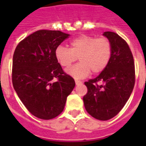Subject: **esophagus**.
Instances as JSON below:
<instances>
[{
  "label": "esophagus",
  "instance_id": "34e87169",
  "mask_svg": "<svg viewBox=\"0 0 146 146\" xmlns=\"http://www.w3.org/2000/svg\"><path fill=\"white\" fill-rule=\"evenodd\" d=\"M75 83H76V85H79V84H82V81L78 80H75Z\"/></svg>",
  "mask_w": 146,
  "mask_h": 146
}]
</instances>
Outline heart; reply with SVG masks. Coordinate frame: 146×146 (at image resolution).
I'll list each match as a JSON object with an SVG mask.
<instances>
[{"mask_svg": "<svg viewBox=\"0 0 146 146\" xmlns=\"http://www.w3.org/2000/svg\"><path fill=\"white\" fill-rule=\"evenodd\" d=\"M112 54V45L106 37L81 35L70 41V48L58 45L54 57L61 66L68 68L79 58L80 62L66 70L75 79L85 78L92 73H99L106 68Z\"/></svg>", "mask_w": 146, "mask_h": 146, "instance_id": "obj_1", "label": "heart"}]
</instances>
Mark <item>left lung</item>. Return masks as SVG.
I'll list each match as a JSON object with an SVG mask.
<instances>
[{
    "label": "left lung",
    "instance_id": "8db88e82",
    "mask_svg": "<svg viewBox=\"0 0 146 146\" xmlns=\"http://www.w3.org/2000/svg\"><path fill=\"white\" fill-rule=\"evenodd\" d=\"M112 45L106 68L95 79L84 83L88 93L83 100L94 118L108 120L117 115L131 96L135 82L134 58L127 43L117 33L105 32Z\"/></svg>",
    "mask_w": 146,
    "mask_h": 146
}]
</instances>
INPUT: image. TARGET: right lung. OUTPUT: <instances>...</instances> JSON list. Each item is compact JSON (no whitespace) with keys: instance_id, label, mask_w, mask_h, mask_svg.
<instances>
[{"instance_id":"add662e5","label":"right lung","mask_w":146,"mask_h":146,"mask_svg":"<svg viewBox=\"0 0 146 146\" xmlns=\"http://www.w3.org/2000/svg\"><path fill=\"white\" fill-rule=\"evenodd\" d=\"M69 36L59 30H38L19 42L15 50L13 87L26 108L40 119L58 116L75 87L73 77L54 57L55 48ZM53 79L57 80L54 82Z\"/></svg>"}]
</instances>
